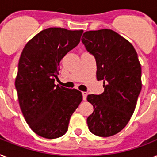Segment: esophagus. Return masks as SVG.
Segmentation results:
<instances>
[{
    "mask_svg": "<svg viewBox=\"0 0 157 157\" xmlns=\"http://www.w3.org/2000/svg\"><path fill=\"white\" fill-rule=\"evenodd\" d=\"M82 99H83V100H86V97H87V92H86V91H82Z\"/></svg>",
    "mask_w": 157,
    "mask_h": 157,
    "instance_id": "obj_1",
    "label": "esophagus"
}]
</instances>
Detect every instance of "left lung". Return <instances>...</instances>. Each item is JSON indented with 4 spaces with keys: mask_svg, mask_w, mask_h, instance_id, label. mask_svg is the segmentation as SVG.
Masks as SVG:
<instances>
[{
    "mask_svg": "<svg viewBox=\"0 0 157 157\" xmlns=\"http://www.w3.org/2000/svg\"><path fill=\"white\" fill-rule=\"evenodd\" d=\"M82 42L95 58L97 79L104 91L89 94L94 111L87 117L88 128L101 137L117 134L128 124L141 91V67L133 46L111 29L85 32Z\"/></svg>",
    "mask_w": 157,
    "mask_h": 157,
    "instance_id": "8db88e82",
    "label": "left lung"
}]
</instances>
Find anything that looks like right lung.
Here are the masks:
<instances>
[{
  "mask_svg": "<svg viewBox=\"0 0 157 157\" xmlns=\"http://www.w3.org/2000/svg\"><path fill=\"white\" fill-rule=\"evenodd\" d=\"M82 30L48 28L23 49L15 87L25 121L39 136L55 139L68 130L70 119L82 102L79 90L54 84L59 63L78 45Z\"/></svg>",
  "mask_w": 157,
  "mask_h": 157,
  "instance_id": "1",
  "label": "right lung"
}]
</instances>
